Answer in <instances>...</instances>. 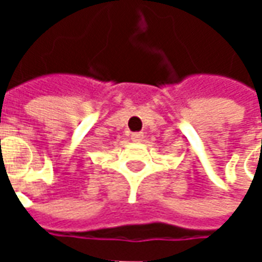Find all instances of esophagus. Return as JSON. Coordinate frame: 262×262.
Segmentation results:
<instances>
[{"instance_id":"esophagus-1","label":"esophagus","mask_w":262,"mask_h":262,"mask_svg":"<svg viewBox=\"0 0 262 262\" xmlns=\"http://www.w3.org/2000/svg\"><path fill=\"white\" fill-rule=\"evenodd\" d=\"M132 140L133 142H142L143 140V133L142 132H136V133H132Z\"/></svg>"}]
</instances>
